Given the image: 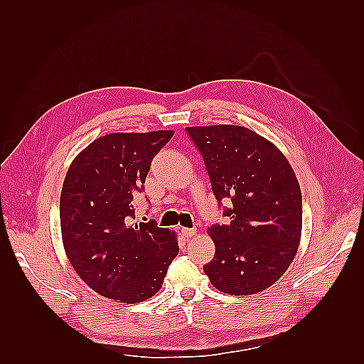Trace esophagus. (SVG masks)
I'll use <instances>...</instances> for the list:
<instances>
[{"label":"esophagus","instance_id":"34e87169","mask_svg":"<svg viewBox=\"0 0 364 364\" xmlns=\"http://www.w3.org/2000/svg\"><path fill=\"white\" fill-rule=\"evenodd\" d=\"M181 233H183L184 237L189 239V237H192V236H194V235L197 233V228H183Z\"/></svg>","mask_w":364,"mask_h":364}]
</instances>
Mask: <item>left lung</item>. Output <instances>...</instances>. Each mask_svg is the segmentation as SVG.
Segmentation results:
<instances>
[{
	"label": "left lung",
	"mask_w": 364,
	"mask_h": 364,
	"mask_svg": "<svg viewBox=\"0 0 364 364\" xmlns=\"http://www.w3.org/2000/svg\"><path fill=\"white\" fill-rule=\"evenodd\" d=\"M202 153L213 194L227 223L208 228L214 258L203 266L215 289L233 296L264 291L296 257L301 235V192L277 146L236 125L188 127Z\"/></svg>",
	"instance_id": "obj_1"
}]
</instances>
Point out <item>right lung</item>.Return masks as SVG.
Here are the masks:
<instances>
[{
  "instance_id": "obj_1",
  "label": "right lung",
  "mask_w": 364,
  "mask_h": 364,
  "mask_svg": "<svg viewBox=\"0 0 364 364\" xmlns=\"http://www.w3.org/2000/svg\"><path fill=\"white\" fill-rule=\"evenodd\" d=\"M173 131L111 133L87 145L68 167L60 192L67 258L100 296L137 304L156 294L178 255L173 231L133 223L153 158Z\"/></svg>"
}]
</instances>
